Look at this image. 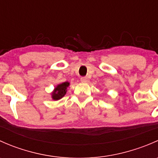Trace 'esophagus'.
I'll list each match as a JSON object with an SVG mask.
<instances>
[{"label": "esophagus", "mask_w": 158, "mask_h": 158, "mask_svg": "<svg viewBox=\"0 0 158 158\" xmlns=\"http://www.w3.org/2000/svg\"><path fill=\"white\" fill-rule=\"evenodd\" d=\"M81 82H83V83H86V82H89V79L87 77H82L80 79Z\"/></svg>", "instance_id": "34e87169"}]
</instances>
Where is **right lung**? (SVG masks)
<instances>
[{
    "instance_id": "add662e5",
    "label": "right lung",
    "mask_w": 158,
    "mask_h": 158,
    "mask_svg": "<svg viewBox=\"0 0 158 158\" xmlns=\"http://www.w3.org/2000/svg\"><path fill=\"white\" fill-rule=\"evenodd\" d=\"M69 85V82H65L61 84H59L53 92H52V98L53 100H59L63 98L66 93V89Z\"/></svg>"
}]
</instances>
